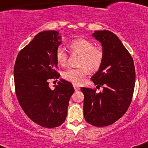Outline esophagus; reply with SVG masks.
Listing matches in <instances>:
<instances>
[{
	"mask_svg": "<svg viewBox=\"0 0 148 148\" xmlns=\"http://www.w3.org/2000/svg\"><path fill=\"white\" fill-rule=\"evenodd\" d=\"M73 86H74L75 90H79V89H80V88H79L78 86H77V85H73Z\"/></svg>",
	"mask_w": 148,
	"mask_h": 148,
	"instance_id": "obj_1",
	"label": "esophagus"
}]
</instances>
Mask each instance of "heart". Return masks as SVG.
I'll return each mask as SVG.
<instances>
[{"instance_id":"heart-1","label":"heart","mask_w":148,"mask_h":148,"mask_svg":"<svg viewBox=\"0 0 148 148\" xmlns=\"http://www.w3.org/2000/svg\"><path fill=\"white\" fill-rule=\"evenodd\" d=\"M69 49L74 53L81 55L79 68H71L63 73V78L73 84L79 85L90 71L99 70L104 60V51L99 46H94V42L86 38H77L69 42ZM55 58L58 65L65 66L67 63L68 54L65 49L58 47L56 50Z\"/></svg>"}]
</instances>
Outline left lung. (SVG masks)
<instances>
[{"label": "left lung", "mask_w": 148, "mask_h": 148, "mask_svg": "<svg viewBox=\"0 0 148 148\" xmlns=\"http://www.w3.org/2000/svg\"><path fill=\"white\" fill-rule=\"evenodd\" d=\"M94 38L102 43L104 60L91 80L103 88H81L84 94L83 114L88 123L96 127L112 125L125 114L132 101L136 73L134 60L116 34L108 30L95 31Z\"/></svg>", "instance_id": "left-lung-1"}]
</instances>
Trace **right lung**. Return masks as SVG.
<instances>
[{
	"mask_svg": "<svg viewBox=\"0 0 148 148\" xmlns=\"http://www.w3.org/2000/svg\"><path fill=\"white\" fill-rule=\"evenodd\" d=\"M56 31L38 33L21 49L14 66L15 94L25 114L42 127L61 125L67 116L70 97L74 91L72 84L64 79L54 90L50 79H58L55 52L61 42ZM58 81V80H57Z\"/></svg>",
	"mask_w": 148,
	"mask_h": 148,
	"instance_id": "add662e5",
	"label": "right lung"
}]
</instances>
